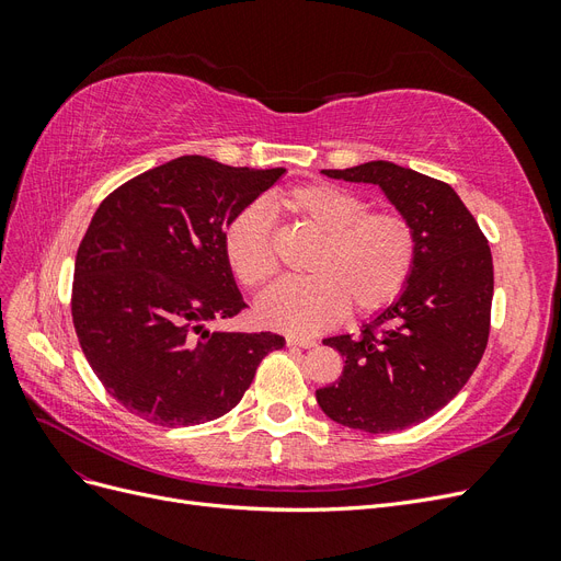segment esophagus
<instances>
[{"label":"esophagus","instance_id":"34e87169","mask_svg":"<svg viewBox=\"0 0 561 561\" xmlns=\"http://www.w3.org/2000/svg\"><path fill=\"white\" fill-rule=\"evenodd\" d=\"M285 342H287V346H293V348H313L316 346V342L309 336H287Z\"/></svg>","mask_w":561,"mask_h":561}]
</instances>
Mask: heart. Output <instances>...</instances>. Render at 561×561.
Returning <instances> with one entry per match:
<instances>
[{"instance_id": "1", "label": "heart", "mask_w": 561, "mask_h": 561, "mask_svg": "<svg viewBox=\"0 0 561 561\" xmlns=\"http://www.w3.org/2000/svg\"><path fill=\"white\" fill-rule=\"evenodd\" d=\"M320 239L307 264L309 280L280 283L260 299L257 316L268 328L313 334L346 313L371 316L393 304L410 280L419 241L410 219L396 210L369 213L367 201L344 186L313 182L276 196ZM231 274L250 290L278 271L274 227L260 206H248L225 229Z\"/></svg>"}]
</instances>
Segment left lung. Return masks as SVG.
<instances>
[{
	"mask_svg": "<svg viewBox=\"0 0 561 561\" xmlns=\"http://www.w3.org/2000/svg\"><path fill=\"white\" fill-rule=\"evenodd\" d=\"M377 184L410 219L419 252L400 297L358 336H330L342 353L336 383L316 390L332 421L365 433H396L426 421L466 386L489 342L494 262L474 217L447 182L390 161L320 171Z\"/></svg>",
	"mask_w": 561,
	"mask_h": 561,
	"instance_id": "8db88e82",
	"label": "left lung"
}]
</instances>
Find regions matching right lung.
Here are the masks:
<instances>
[{"mask_svg": "<svg viewBox=\"0 0 561 561\" xmlns=\"http://www.w3.org/2000/svg\"><path fill=\"white\" fill-rule=\"evenodd\" d=\"M285 168L180 157L128 180L77 250L72 320L107 393L159 426H196L241 402L274 332L208 330L245 309L225 229Z\"/></svg>", "mask_w": 561, "mask_h": 561, "instance_id": "right-lung-1", "label": "right lung"}]
</instances>
